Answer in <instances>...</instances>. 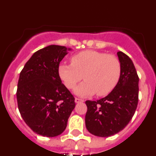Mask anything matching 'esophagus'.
<instances>
[{
	"mask_svg": "<svg viewBox=\"0 0 156 156\" xmlns=\"http://www.w3.org/2000/svg\"><path fill=\"white\" fill-rule=\"evenodd\" d=\"M75 102L76 103H80V102H83V100L80 98H75Z\"/></svg>",
	"mask_w": 156,
	"mask_h": 156,
	"instance_id": "34e87169",
	"label": "esophagus"
}]
</instances>
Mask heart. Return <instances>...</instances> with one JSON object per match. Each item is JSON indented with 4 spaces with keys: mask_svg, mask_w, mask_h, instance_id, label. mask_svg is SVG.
I'll list each match as a JSON object with an SVG mask.
<instances>
[{
    "mask_svg": "<svg viewBox=\"0 0 156 156\" xmlns=\"http://www.w3.org/2000/svg\"><path fill=\"white\" fill-rule=\"evenodd\" d=\"M72 64L62 63L58 73L69 89H73L81 80H85L76 88L75 93L81 97L96 94L107 95L119 83L121 63L113 55L97 51L86 50L71 57Z\"/></svg>",
    "mask_w": 156,
    "mask_h": 156,
    "instance_id": "1",
    "label": "heart"
}]
</instances>
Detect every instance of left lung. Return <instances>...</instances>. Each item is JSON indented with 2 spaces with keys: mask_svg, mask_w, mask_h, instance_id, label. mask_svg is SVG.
Segmentation results:
<instances>
[{
  "mask_svg": "<svg viewBox=\"0 0 156 156\" xmlns=\"http://www.w3.org/2000/svg\"><path fill=\"white\" fill-rule=\"evenodd\" d=\"M117 55L121 63L119 83L106 97L85 102L86 127L98 137H110L124 129L138 103L139 77L134 65L123 52L118 51Z\"/></svg>",
  "mask_w": 156,
  "mask_h": 156,
  "instance_id": "8db88e82",
  "label": "left lung"
}]
</instances>
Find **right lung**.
<instances>
[{
	"instance_id": "right-lung-1",
	"label": "right lung",
	"mask_w": 156,
	"mask_h": 156,
	"mask_svg": "<svg viewBox=\"0 0 156 156\" xmlns=\"http://www.w3.org/2000/svg\"><path fill=\"white\" fill-rule=\"evenodd\" d=\"M70 48L49 45L37 51L19 75L18 108L25 122L36 133L53 137L61 134L76 105L73 95L58 76L60 62Z\"/></svg>"
}]
</instances>
